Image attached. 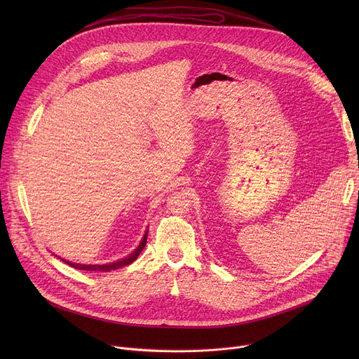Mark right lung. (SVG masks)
I'll use <instances>...</instances> for the list:
<instances>
[{"label": "right lung", "mask_w": 359, "mask_h": 359, "mask_svg": "<svg viewBox=\"0 0 359 359\" xmlns=\"http://www.w3.org/2000/svg\"><path fill=\"white\" fill-rule=\"evenodd\" d=\"M146 241H147V231L144 233V236H143V238H142L139 247H137L132 254H129L128 257H125V259H122V260H119V262L109 263V264L90 266V264H76V263H71V262H65V260H62V262H65L68 266H71V267H74V269H78V270H86V271H112V270H118V269H121V267H125V266H129L130 263H133V262L137 259V255L142 252V250L144 248Z\"/></svg>", "instance_id": "right-lung-1"}]
</instances>
